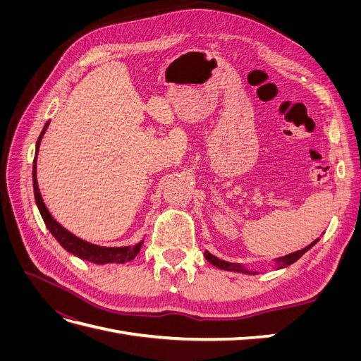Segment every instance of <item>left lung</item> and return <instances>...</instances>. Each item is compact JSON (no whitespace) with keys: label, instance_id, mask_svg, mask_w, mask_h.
<instances>
[{"label":"left lung","instance_id":"8db88e82","mask_svg":"<svg viewBox=\"0 0 361 361\" xmlns=\"http://www.w3.org/2000/svg\"><path fill=\"white\" fill-rule=\"evenodd\" d=\"M319 241V238L318 239H314V241L310 244V245H307L305 248H302V250H300V251H295V253H290V255H286V256H283V257H279V259H276V264H277V269H281V268H286V267H289V265H292L293 262H297L304 253H307V251ZM204 257H206V260L209 262V264H212L214 267H216V268H220V269H224V271H235V272H244V274H257L256 271H248L247 268H244V267H241L239 264H231V262H226V260H221V259H218V257H215V256H212L209 251H204Z\"/></svg>","mask_w":361,"mask_h":361}]
</instances>
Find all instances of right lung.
<instances>
[{
    "label": "right lung",
    "instance_id": "add662e5",
    "mask_svg": "<svg viewBox=\"0 0 361 361\" xmlns=\"http://www.w3.org/2000/svg\"><path fill=\"white\" fill-rule=\"evenodd\" d=\"M49 122L43 128L42 134L39 135V140L36 143V158L35 162H32V188H35V199L37 203V207L40 211V215L43 218V221H45L48 231L52 233V236L57 239L60 243V245L69 251V253L75 255L76 257L84 259V260H89L92 264H97V265H104V264H125V262L133 260L138 253H140V248L143 245V241L135 244V245H128V247H99V245H94L90 244L87 241H82L78 236H75L73 233H71L69 231H66L61 224H59L56 220H54V216L49 214L48 207L43 203L42 199V194L39 191V185H37V154H39V146H40V141L43 134H45V130L48 129Z\"/></svg>",
    "mask_w": 361,
    "mask_h": 361
}]
</instances>
